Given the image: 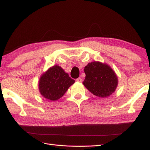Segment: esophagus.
Instances as JSON below:
<instances>
[{"mask_svg": "<svg viewBox=\"0 0 150 150\" xmlns=\"http://www.w3.org/2000/svg\"><path fill=\"white\" fill-rule=\"evenodd\" d=\"M76 81H77V82H81L82 81V79H81V78H78V79H76Z\"/></svg>", "mask_w": 150, "mask_h": 150, "instance_id": "obj_1", "label": "esophagus"}]
</instances>
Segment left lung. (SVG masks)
Segmentation results:
<instances>
[{"instance_id":"obj_1","label":"left lung","mask_w":150,"mask_h":150,"mask_svg":"<svg viewBox=\"0 0 150 150\" xmlns=\"http://www.w3.org/2000/svg\"><path fill=\"white\" fill-rule=\"evenodd\" d=\"M86 78L83 84L94 95L106 98L115 91L118 80L109 65L98 61L88 63L84 68Z\"/></svg>"}]
</instances>
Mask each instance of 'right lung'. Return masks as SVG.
<instances>
[{"mask_svg": "<svg viewBox=\"0 0 150 150\" xmlns=\"http://www.w3.org/2000/svg\"><path fill=\"white\" fill-rule=\"evenodd\" d=\"M74 82V80L69 77L63 69L55 65L41 75L38 86L43 97L55 101L61 98Z\"/></svg>", "mask_w": 150, "mask_h": 150, "instance_id": "obj_1", "label": "right lung"}]
</instances>
